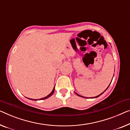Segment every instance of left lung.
Masks as SVG:
<instances>
[{"mask_svg":"<svg viewBox=\"0 0 130 130\" xmlns=\"http://www.w3.org/2000/svg\"><path fill=\"white\" fill-rule=\"evenodd\" d=\"M112 80H113V79H112ZM111 81H112V80H111ZM111 82H110V85H108V86L107 87V89H106L105 90H104L103 92H102L101 94H99V95H98V96H95V97H93V98H92V99H94V98H98V97H99V96H100V95H102V94L103 93H104V92H105V91H106V90H107V89H108V87H109V86H110V84H111ZM75 93H76V94H77V96H78L82 97V98H86V99H87V98H88H88H86V97H84V96H80V95H79V94H77V93H76V92H75Z\"/></svg>","mask_w":130,"mask_h":130,"instance_id":"1","label":"left lung"}]
</instances>
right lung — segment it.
I'll return each mask as SVG.
<instances>
[{
  "label": "right lung",
  "mask_w": 130,
  "mask_h": 130,
  "mask_svg": "<svg viewBox=\"0 0 130 130\" xmlns=\"http://www.w3.org/2000/svg\"><path fill=\"white\" fill-rule=\"evenodd\" d=\"M54 90H55V86L54 87V88H53V90H52V92L48 94V95H47L46 96H45V97H44V98H41V99H30V98H27V99H30V100H34V101H37V100H44V99H47V98H50V96H51L52 95H53V93H54Z\"/></svg>",
  "instance_id": "1"
}]
</instances>
